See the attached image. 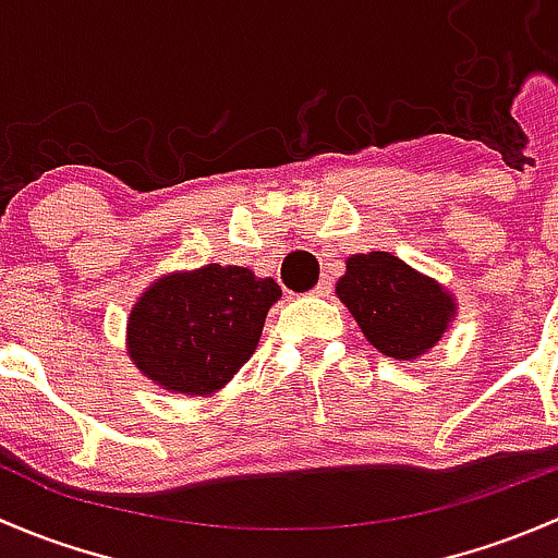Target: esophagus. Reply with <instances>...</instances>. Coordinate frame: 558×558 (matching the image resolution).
<instances>
[{
    "label": "esophagus",
    "mask_w": 558,
    "mask_h": 558,
    "mask_svg": "<svg viewBox=\"0 0 558 558\" xmlns=\"http://www.w3.org/2000/svg\"><path fill=\"white\" fill-rule=\"evenodd\" d=\"M313 294L315 296H329L331 294V278H329V275L318 280V286H315V289H313Z\"/></svg>",
    "instance_id": "obj_1"
}]
</instances>
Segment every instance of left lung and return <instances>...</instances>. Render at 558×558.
<instances>
[{"label": "left lung", "mask_w": 558, "mask_h": 558, "mask_svg": "<svg viewBox=\"0 0 558 558\" xmlns=\"http://www.w3.org/2000/svg\"><path fill=\"white\" fill-rule=\"evenodd\" d=\"M337 296L384 356L410 362L440 342L456 315L453 296L386 251L356 253L337 280Z\"/></svg>", "instance_id": "left-lung-1"}]
</instances>
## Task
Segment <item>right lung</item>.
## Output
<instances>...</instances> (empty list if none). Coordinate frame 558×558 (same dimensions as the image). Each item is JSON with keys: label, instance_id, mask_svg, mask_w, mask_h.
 Listing matches in <instances>:
<instances>
[{"label": "right lung", "instance_id": "1", "mask_svg": "<svg viewBox=\"0 0 558 558\" xmlns=\"http://www.w3.org/2000/svg\"><path fill=\"white\" fill-rule=\"evenodd\" d=\"M278 300L280 286L247 267L205 264L170 272L129 313V356L156 386L207 397L251 359Z\"/></svg>", "mask_w": 558, "mask_h": 558}]
</instances>
